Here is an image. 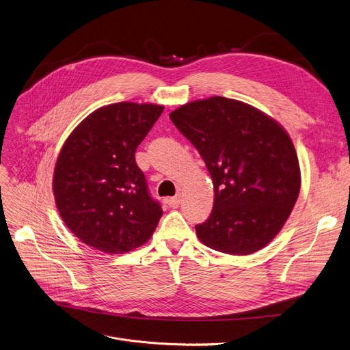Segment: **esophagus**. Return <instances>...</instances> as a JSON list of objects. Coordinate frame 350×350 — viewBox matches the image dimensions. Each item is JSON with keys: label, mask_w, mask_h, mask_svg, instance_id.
<instances>
[{"label": "esophagus", "mask_w": 350, "mask_h": 350, "mask_svg": "<svg viewBox=\"0 0 350 350\" xmlns=\"http://www.w3.org/2000/svg\"><path fill=\"white\" fill-rule=\"evenodd\" d=\"M180 196H174V197H169L167 200H166V202H167V205L169 206H172V208H177L178 205H180Z\"/></svg>", "instance_id": "esophagus-1"}]
</instances>
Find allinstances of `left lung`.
I'll return each mask as SVG.
<instances>
[{"instance_id":"left-lung-1","label":"left lung","mask_w":350,"mask_h":350,"mask_svg":"<svg viewBox=\"0 0 350 350\" xmlns=\"http://www.w3.org/2000/svg\"><path fill=\"white\" fill-rule=\"evenodd\" d=\"M170 120L200 152L214 184L213 213L196 225L200 241L238 256L269 245L301 187L286 129L258 108L218 96L181 105Z\"/></svg>"}]
</instances>
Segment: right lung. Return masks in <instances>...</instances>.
<instances>
[{"instance_id": "obj_1", "label": "right lung", "mask_w": 350, "mask_h": 350, "mask_svg": "<svg viewBox=\"0 0 350 350\" xmlns=\"http://www.w3.org/2000/svg\"><path fill=\"white\" fill-rule=\"evenodd\" d=\"M163 105L116 103L91 112L70 133L53 173L66 226L87 246L125 253L148 242L163 215L135 152Z\"/></svg>"}]
</instances>
